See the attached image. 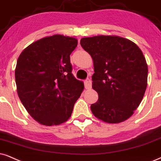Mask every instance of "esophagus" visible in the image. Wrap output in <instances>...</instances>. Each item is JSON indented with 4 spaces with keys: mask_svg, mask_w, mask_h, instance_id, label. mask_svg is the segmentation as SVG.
I'll list each match as a JSON object with an SVG mask.
<instances>
[{
    "mask_svg": "<svg viewBox=\"0 0 161 161\" xmlns=\"http://www.w3.org/2000/svg\"><path fill=\"white\" fill-rule=\"evenodd\" d=\"M91 86H92V82H91L90 79H87L85 81V87L86 89H90Z\"/></svg>",
    "mask_w": 161,
    "mask_h": 161,
    "instance_id": "esophagus-1",
    "label": "esophagus"
}]
</instances>
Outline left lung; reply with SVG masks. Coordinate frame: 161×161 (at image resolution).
Listing matches in <instances>:
<instances>
[{
  "mask_svg": "<svg viewBox=\"0 0 161 161\" xmlns=\"http://www.w3.org/2000/svg\"><path fill=\"white\" fill-rule=\"evenodd\" d=\"M80 44L92 57V87L99 99L91 105L93 115L108 123L125 121L141 103L147 87L148 67L140 49L114 36L83 38Z\"/></svg>",
  "mask_w": 161,
  "mask_h": 161,
  "instance_id": "8db88e82",
  "label": "left lung"
}]
</instances>
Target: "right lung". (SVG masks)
Masks as SVG:
<instances>
[{
    "instance_id": "1",
    "label": "right lung",
    "mask_w": 161,
    "mask_h": 161,
    "mask_svg": "<svg viewBox=\"0 0 161 161\" xmlns=\"http://www.w3.org/2000/svg\"><path fill=\"white\" fill-rule=\"evenodd\" d=\"M76 38L54 35L36 41L18 57L15 82L18 97L30 115L44 125L70 118L84 84L72 74L70 55Z\"/></svg>"
}]
</instances>
